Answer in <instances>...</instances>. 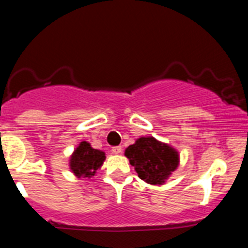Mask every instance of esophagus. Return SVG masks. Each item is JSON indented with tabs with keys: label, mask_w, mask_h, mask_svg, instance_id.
<instances>
[{
	"label": "esophagus",
	"mask_w": 248,
	"mask_h": 248,
	"mask_svg": "<svg viewBox=\"0 0 248 248\" xmlns=\"http://www.w3.org/2000/svg\"><path fill=\"white\" fill-rule=\"evenodd\" d=\"M122 150H123V149H122V146H114V148L113 149H111V151H113V153H114V154H120V153H122Z\"/></svg>",
	"instance_id": "34e87169"
}]
</instances>
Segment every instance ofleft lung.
<instances>
[{"mask_svg":"<svg viewBox=\"0 0 248 248\" xmlns=\"http://www.w3.org/2000/svg\"><path fill=\"white\" fill-rule=\"evenodd\" d=\"M125 156L135 168L138 176L153 185L165 183L179 164L176 150L154 138L138 139L135 144L128 146Z\"/></svg>","mask_w":248,"mask_h":248,"instance_id":"left-lung-1","label":"left lung"}]
</instances>
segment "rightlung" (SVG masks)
Instances as JSON below:
<instances>
[{
    "mask_svg": "<svg viewBox=\"0 0 248 248\" xmlns=\"http://www.w3.org/2000/svg\"><path fill=\"white\" fill-rule=\"evenodd\" d=\"M105 160L103 151L93 149L91 144L82 141L71 157V169L77 176L92 177Z\"/></svg>",
    "mask_w": 248,
    "mask_h": 248,
    "instance_id": "obj_1",
    "label": "right lung"
}]
</instances>
